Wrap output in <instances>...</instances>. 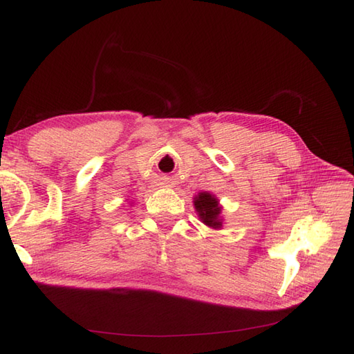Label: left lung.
<instances>
[{
	"label": "left lung",
	"mask_w": 354,
	"mask_h": 354,
	"mask_svg": "<svg viewBox=\"0 0 354 354\" xmlns=\"http://www.w3.org/2000/svg\"><path fill=\"white\" fill-rule=\"evenodd\" d=\"M193 204L194 208H196V213L199 214V219L204 222L207 227L214 230H219L222 227V207L219 205V201L214 198V194L202 192L194 198Z\"/></svg>",
	"instance_id": "1"
}]
</instances>
